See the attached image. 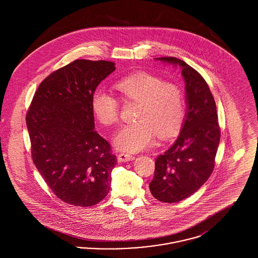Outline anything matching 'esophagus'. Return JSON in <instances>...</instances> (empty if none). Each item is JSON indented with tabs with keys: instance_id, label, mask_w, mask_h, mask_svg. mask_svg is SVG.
Wrapping results in <instances>:
<instances>
[{
	"instance_id": "obj_1",
	"label": "esophagus",
	"mask_w": 258,
	"mask_h": 258,
	"mask_svg": "<svg viewBox=\"0 0 258 258\" xmlns=\"http://www.w3.org/2000/svg\"><path fill=\"white\" fill-rule=\"evenodd\" d=\"M135 158L132 155H128V154H124V153H121L118 155V160L121 161V162H126V161H130V160H134Z\"/></svg>"
}]
</instances>
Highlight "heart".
Returning <instances> with one entry per match:
<instances>
[{
    "label": "heart",
    "mask_w": 258,
    "mask_h": 258,
    "mask_svg": "<svg viewBox=\"0 0 258 258\" xmlns=\"http://www.w3.org/2000/svg\"><path fill=\"white\" fill-rule=\"evenodd\" d=\"M116 89L124 101L139 102L135 123L125 124L114 137L118 149L136 153L154 145L157 136L169 139L182 126L184 101L181 89L147 73L120 79ZM92 110L98 122L111 125L119 119V101L107 92L97 90L92 97Z\"/></svg>",
    "instance_id": "heart-1"
}]
</instances>
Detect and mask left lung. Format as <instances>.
<instances>
[{
	"label": "left lung",
	"mask_w": 258,
	"mask_h": 258,
	"mask_svg": "<svg viewBox=\"0 0 258 258\" xmlns=\"http://www.w3.org/2000/svg\"><path fill=\"white\" fill-rule=\"evenodd\" d=\"M157 60L182 69L186 110L181 133L174 144L156 160L151 194L165 203L187 198L211 176L221 138L217 107L204 78L174 57Z\"/></svg>",
	"instance_id": "obj_1"
}]
</instances>
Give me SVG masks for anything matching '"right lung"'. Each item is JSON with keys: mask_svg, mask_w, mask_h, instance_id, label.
Masks as SVG:
<instances>
[{"mask_svg": "<svg viewBox=\"0 0 258 258\" xmlns=\"http://www.w3.org/2000/svg\"><path fill=\"white\" fill-rule=\"evenodd\" d=\"M115 70L113 61L75 60L40 83L27 112L33 161L68 204L94 206L109 192L117 159L95 131L91 102L98 84Z\"/></svg>", "mask_w": 258, "mask_h": 258, "instance_id": "add662e5", "label": "right lung"}]
</instances>
